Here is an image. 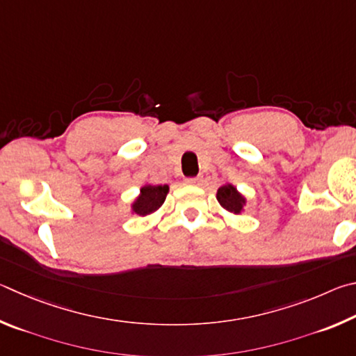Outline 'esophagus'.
Instances as JSON below:
<instances>
[{
  "label": "esophagus",
  "instance_id": "obj_1",
  "mask_svg": "<svg viewBox=\"0 0 356 356\" xmlns=\"http://www.w3.org/2000/svg\"><path fill=\"white\" fill-rule=\"evenodd\" d=\"M200 183V178H186V184H198Z\"/></svg>",
  "mask_w": 356,
  "mask_h": 356
}]
</instances>
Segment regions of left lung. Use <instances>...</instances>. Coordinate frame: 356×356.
I'll list each match as a JSON object with an SVG mask.
<instances>
[{"label": "left lung", "mask_w": 356, "mask_h": 356, "mask_svg": "<svg viewBox=\"0 0 356 356\" xmlns=\"http://www.w3.org/2000/svg\"><path fill=\"white\" fill-rule=\"evenodd\" d=\"M217 200H219V203L223 208L234 214H239L242 211V207H244L245 203L244 197H242L232 184L222 186V188L217 191Z\"/></svg>", "instance_id": "obj_1"}]
</instances>
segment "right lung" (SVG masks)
<instances>
[{
  "label": "right lung",
  "instance_id": "obj_1",
  "mask_svg": "<svg viewBox=\"0 0 356 356\" xmlns=\"http://www.w3.org/2000/svg\"><path fill=\"white\" fill-rule=\"evenodd\" d=\"M168 192V186H143L140 189V195L133 204V211L139 216H147L154 213L165 200Z\"/></svg>",
  "mask_w": 356,
  "mask_h": 356
}]
</instances>
